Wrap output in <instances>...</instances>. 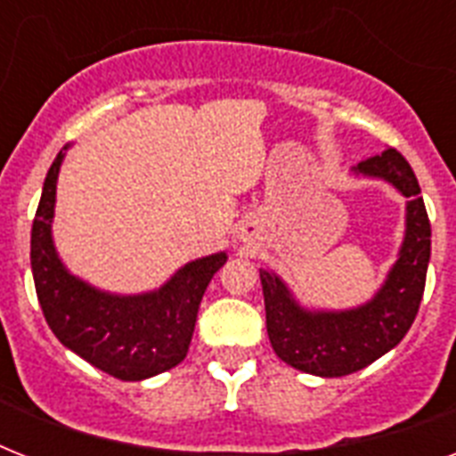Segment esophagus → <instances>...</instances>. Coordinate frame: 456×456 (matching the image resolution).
<instances>
[{
    "instance_id": "1",
    "label": "esophagus",
    "mask_w": 456,
    "mask_h": 456,
    "mask_svg": "<svg viewBox=\"0 0 456 456\" xmlns=\"http://www.w3.org/2000/svg\"><path fill=\"white\" fill-rule=\"evenodd\" d=\"M253 229H256V224H253V222H246L241 227V232H239V236H241L243 241H248L250 236H253Z\"/></svg>"
}]
</instances>
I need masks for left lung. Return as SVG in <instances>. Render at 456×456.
Masks as SVG:
<instances>
[{"label":"left lung","instance_id":"1","mask_svg":"<svg viewBox=\"0 0 456 456\" xmlns=\"http://www.w3.org/2000/svg\"><path fill=\"white\" fill-rule=\"evenodd\" d=\"M350 175L386 182L404 196L403 243L374 296L346 310L312 307L296 298L277 272L260 270L274 353L293 369L322 379L354 374L404 338L417 317L431 260V222L410 163L388 149L354 165Z\"/></svg>","mask_w":456,"mask_h":456}]
</instances>
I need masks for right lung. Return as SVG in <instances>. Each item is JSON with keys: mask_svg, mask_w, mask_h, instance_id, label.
Returning <instances> with one entry per match:
<instances>
[{"mask_svg": "<svg viewBox=\"0 0 456 456\" xmlns=\"http://www.w3.org/2000/svg\"><path fill=\"white\" fill-rule=\"evenodd\" d=\"M63 146L46 172L30 234L37 300L53 336L92 367L120 381H144L177 367L189 353L193 326L210 279L227 250L182 265L165 284L142 293H113L68 270L53 243V210Z\"/></svg>", "mask_w": 456, "mask_h": 456, "instance_id": "obj_1", "label": "right lung"}]
</instances>
